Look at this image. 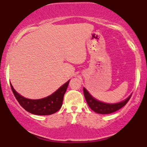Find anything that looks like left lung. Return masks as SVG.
I'll list each match as a JSON object with an SVG mask.
<instances>
[{
  "instance_id": "left-lung-1",
  "label": "left lung",
  "mask_w": 147,
  "mask_h": 147,
  "mask_svg": "<svg viewBox=\"0 0 147 147\" xmlns=\"http://www.w3.org/2000/svg\"><path fill=\"white\" fill-rule=\"evenodd\" d=\"M83 93H84L85 98H86L89 107L95 112L99 114H110L121 109L127 104L131 96H130L125 100L120 103H117V104H107V103L101 102V101L93 98L85 88H83Z\"/></svg>"
}]
</instances>
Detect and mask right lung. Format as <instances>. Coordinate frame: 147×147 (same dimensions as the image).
Wrapping results in <instances>:
<instances>
[{
    "mask_svg": "<svg viewBox=\"0 0 147 147\" xmlns=\"http://www.w3.org/2000/svg\"><path fill=\"white\" fill-rule=\"evenodd\" d=\"M69 83V80L61 86L53 94L41 99L26 98L18 94L11 84V88L18 102L26 111L37 115H49L57 112L61 107L63 98Z\"/></svg>",
    "mask_w": 147,
    "mask_h": 147,
    "instance_id": "1",
    "label": "right lung"
}]
</instances>
